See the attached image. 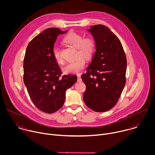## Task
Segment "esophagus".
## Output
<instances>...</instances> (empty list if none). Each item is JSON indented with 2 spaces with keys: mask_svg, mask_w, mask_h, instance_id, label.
I'll return each instance as SVG.
<instances>
[{
  "mask_svg": "<svg viewBox=\"0 0 155 155\" xmlns=\"http://www.w3.org/2000/svg\"><path fill=\"white\" fill-rule=\"evenodd\" d=\"M81 80H82V79H81L80 75H78V77H77V81H78V82H80V81H81Z\"/></svg>",
  "mask_w": 155,
  "mask_h": 155,
  "instance_id": "34e87169",
  "label": "esophagus"
}]
</instances>
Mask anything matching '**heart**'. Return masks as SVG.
Wrapping results in <instances>:
<instances>
[{
  "instance_id": "1",
  "label": "heart",
  "mask_w": 155,
  "mask_h": 155,
  "mask_svg": "<svg viewBox=\"0 0 155 155\" xmlns=\"http://www.w3.org/2000/svg\"><path fill=\"white\" fill-rule=\"evenodd\" d=\"M64 41L77 48V57L78 58L74 61L65 65L62 68V71L65 74H78L84 69L86 64L85 60L83 58L89 60L93 55L95 50L94 40L91 37L83 38L82 35L76 32H71L64 38ZM53 54L55 61L58 64H63L64 60L58 47L54 48Z\"/></svg>"
}]
</instances>
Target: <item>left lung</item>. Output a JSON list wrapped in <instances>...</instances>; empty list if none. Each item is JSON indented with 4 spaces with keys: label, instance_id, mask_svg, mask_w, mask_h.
<instances>
[{
    "label": "left lung",
    "instance_id": "1",
    "mask_svg": "<svg viewBox=\"0 0 155 155\" xmlns=\"http://www.w3.org/2000/svg\"><path fill=\"white\" fill-rule=\"evenodd\" d=\"M87 31L94 40L96 52L81 75L86 87L83 101L95 112H106L116 105L124 87L126 58L119 38L107 27L97 25Z\"/></svg>",
    "mask_w": 155,
    "mask_h": 155
}]
</instances>
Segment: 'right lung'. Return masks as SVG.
<instances>
[{
    "instance_id": "1",
    "label": "right lung",
    "mask_w": 155,
    "mask_h": 155,
    "mask_svg": "<svg viewBox=\"0 0 155 155\" xmlns=\"http://www.w3.org/2000/svg\"><path fill=\"white\" fill-rule=\"evenodd\" d=\"M68 31L48 28L28 44L24 62V83L34 105L47 114L55 112L64 105L66 90L77 80L75 75L60 77L61 72L53 51L57 37Z\"/></svg>"
}]
</instances>
